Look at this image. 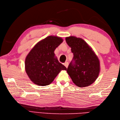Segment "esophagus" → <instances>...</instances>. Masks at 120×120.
<instances>
[{
    "mask_svg": "<svg viewBox=\"0 0 120 120\" xmlns=\"http://www.w3.org/2000/svg\"><path fill=\"white\" fill-rule=\"evenodd\" d=\"M64 65L65 66V67H66V68H68V62H65L64 63Z\"/></svg>",
    "mask_w": 120,
    "mask_h": 120,
    "instance_id": "obj_1",
    "label": "esophagus"
}]
</instances>
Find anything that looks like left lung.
<instances>
[{
  "label": "left lung",
  "instance_id": "1",
  "mask_svg": "<svg viewBox=\"0 0 120 120\" xmlns=\"http://www.w3.org/2000/svg\"><path fill=\"white\" fill-rule=\"evenodd\" d=\"M71 48L73 58L67 68V72L73 82L79 87L93 83L100 71L99 60L85 41L75 37L66 38Z\"/></svg>",
  "mask_w": 120,
  "mask_h": 120
}]
</instances>
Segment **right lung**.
<instances>
[{"label": "right lung", "mask_w": 120, "mask_h": 120, "mask_svg": "<svg viewBox=\"0 0 120 120\" xmlns=\"http://www.w3.org/2000/svg\"><path fill=\"white\" fill-rule=\"evenodd\" d=\"M63 40L49 36L41 41L30 51L25 60V70L33 82L41 86L52 83L61 70H67L59 62L54 51Z\"/></svg>", "instance_id": "right-lung-1"}]
</instances>
